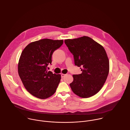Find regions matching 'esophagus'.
<instances>
[{
    "instance_id": "1",
    "label": "esophagus",
    "mask_w": 130,
    "mask_h": 130,
    "mask_svg": "<svg viewBox=\"0 0 130 130\" xmlns=\"http://www.w3.org/2000/svg\"><path fill=\"white\" fill-rule=\"evenodd\" d=\"M65 75H66V74L62 73V74H61V77H62V78H63V77H64L65 76Z\"/></svg>"
}]
</instances>
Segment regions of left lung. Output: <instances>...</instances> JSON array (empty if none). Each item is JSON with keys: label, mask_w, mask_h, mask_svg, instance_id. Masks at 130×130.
Masks as SVG:
<instances>
[{"label": "left lung", "mask_w": 130, "mask_h": 130, "mask_svg": "<svg viewBox=\"0 0 130 130\" xmlns=\"http://www.w3.org/2000/svg\"><path fill=\"white\" fill-rule=\"evenodd\" d=\"M64 42L73 55L75 65L83 68L81 74L73 75V81L70 84L72 91L82 98L94 96L102 88L109 73V62L105 49L88 36Z\"/></svg>", "instance_id": "left-lung-1"}]
</instances>
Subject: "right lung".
<instances>
[{
  "label": "right lung",
  "mask_w": 130,
  "mask_h": 130,
  "mask_svg": "<svg viewBox=\"0 0 130 130\" xmlns=\"http://www.w3.org/2000/svg\"><path fill=\"white\" fill-rule=\"evenodd\" d=\"M63 40L43 39L29 43L24 49L18 64L19 76L26 89L41 99L52 96L60 82L61 75L48 71L52 56Z\"/></svg>",
  "instance_id": "1"
}]
</instances>
